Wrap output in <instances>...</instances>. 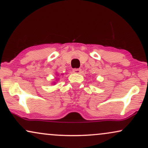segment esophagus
<instances>
[{"mask_svg":"<svg viewBox=\"0 0 148 148\" xmlns=\"http://www.w3.org/2000/svg\"><path fill=\"white\" fill-rule=\"evenodd\" d=\"M74 73H76V74H79V73H81V69H78V68H75L73 69L72 71Z\"/></svg>","mask_w":148,"mask_h":148,"instance_id":"obj_1","label":"esophagus"}]
</instances>
